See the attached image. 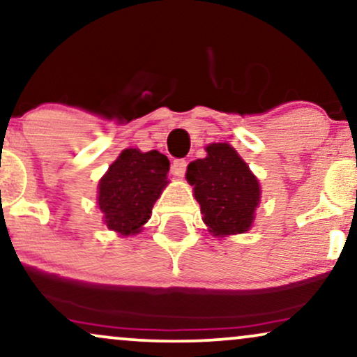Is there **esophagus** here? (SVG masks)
I'll return each mask as SVG.
<instances>
[{
	"label": "esophagus",
	"instance_id": "obj_1",
	"mask_svg": "<svg viewBox=\"0 0 357 357\" xmlns=\"http://www.w3.org/2000/svg\"><path fill=\"white\" fill-rule=\"evenodd\" d=\"M186 160H174L173 165H171V173L174 176H178V178H181L186 173Z\"/></svg>",
	"mask_w": 357,
	"mask_h": 357
}]
</instances>
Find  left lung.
<instances>
[{"mask_svg":"<svg viewBox=\"0 0 357 357\" xmlns=\"http://www.w3.org/2000/svg\"><path fill=\"white\" fill-rule=\"evenodd\" d=\"M207 156L189 163L188 183L194 186L202 220L214 237L243 234L252 227L260 202V184L229 143H211Z\"/></svg>","mask_w":357,"mask_h":357,"instance_id":"1","label":"left lung"}]
</instances>
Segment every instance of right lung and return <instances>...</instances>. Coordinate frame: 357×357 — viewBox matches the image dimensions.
I'll return each instance as SVG.
<instances>
[{"mask_svg": "<svg viewBox=\"0 0 357 357\" xmlns=\"http://www.w3.org/2000/svg\"><path fill=\"white\" fill-rule=\"evenodd\" d=\"M169 160L160 151L126 148L98 183L97 202L103 222L120 236H135L168 184Z\"/></svg>", "mask_w": 357, "mask_h": 357, "instance_id": "right-lung-1", "label": "right lung"}]
</instances>
